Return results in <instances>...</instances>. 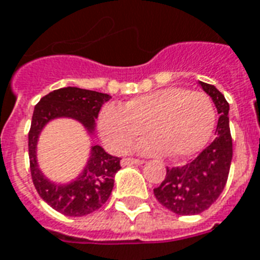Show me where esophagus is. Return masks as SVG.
I'll list each match as a JSON object with an SVG mask.
<instances>
[{"mask_svg":"<svg viewBox=\"0 0 260 260\" xmlns=\"http://www.w3.org/2000/svg\"><path fill=\"white\" fill-rule=\"evenodd\" d=\"M143 160L134 158H125L121 160V166H132V165H143Z\"/></svg>","mask_w":260,"mask_h":260,"instance_id":"esophagus-1","label":"esophagus"}]
</instances>
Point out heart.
I'll use <instances>...</instances> for the list:
<instances>
[{"label": "heart", "mask_w": 260, "mask_h": 260, "mask_svg": "<svg viewBox=\"0 0 260 260\" xmlns=\"http://www.w3.org/2000/svg\"><path fill=\"white\" fill-rule=\"evenodd\" d=\"M214 121L213 102L205 93L173 86L132 98L124 108L106 105L100 114L98 129L108 150L124 154L148 126L154 135L136 144L138 152H169L171 158L183 159L206 146Z\"/></svg>", "instance_id": "heart-1"}]
</instances>
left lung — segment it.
Returning a JSON list of instances; mask_svg holds the SVG:
<instances>
[{
    "label": "left lung",
    "mask_w": 260,
    "mask_h": 260,
    "mask_svg": "<svg viewBox=\"0 0 260 260\" xmlns=\"http://www.w3.org/2000/svg\"><path fill=\"white\" fill-rule=\"evenodd\" d=\"M198 83L212 98L220 114L216 139L185 166L167 167L165 181L154 189L156 200L173 213L181 216L201 213L217 200L225 187L232 160L230 104L213 85L201 81Z\"/></svg>",
    "instance_id": "left-lung-1"
}]
</instances>
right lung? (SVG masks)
Returning a JSON list of instances; mask_svg holds the SVG:
<instances>
[{"label":"right lung","instance_id":"right-lung-1","mask_svg":"<svg viewBox=\"0 0 260 260\" xmlns=\"http://www.w3.org/2000/svg\"><path fill=\"white\" fill-rule=\"evenodd\" d=\"M109 94L79 87H62L47 94L35 106L28 134V150L32 181L39 196L59 213L79 217L100 209L109 198L114 175L121 166L120 158L112 156L101 146H91L83 170L70 182L58 183L48 179L38 162V142L44 126L56 118H73L82 124L93 138L95 118Z\"/></svg>","mask_w":260,"mask_h":260}]
</instances>
